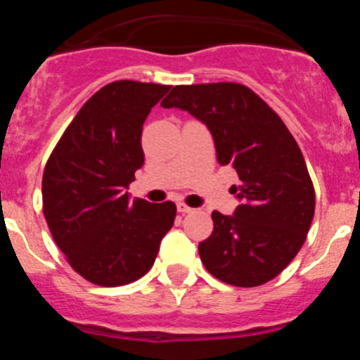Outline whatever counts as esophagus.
<instances>
[{
  "instance_id": "34e87169",
  "label": "esophagus",
  "mask_w": 360,
  "mask_h": 360,
  "mask_svg": "<svg viewBox=\"0 0 360 360\" xmlns=\"http://www.w3.org/2000/svg\"><path fill=\"white\" fill-rule=\"evenodd\" d=\"M176 211H178V212H182V214H187V212H193V211H195V209L187 207L186 203L178 202V203H176Z\"/></svg>"
}]
</instances>
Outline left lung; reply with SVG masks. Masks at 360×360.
<instances>
[{
  "label": "left lung",
  "instance_id": "8db88e82",
  "mask_svg": "<svg viewBox=\"0 0 360 360\" xmlns=\"http://www.w3.org/2000/svg\"><path fill=\"white\" fill-rule=\"evenodd\" d=\"M162 108H178L207 126L219 165L240 176L234 214L212 212L202 263L234 287L274 279L295 257L314 219L316 193L303 153L265 101L236 82L174 86Z\"/></svg>",
  "mask_w": 360,
  "mask_h": 360
}]
</instances>
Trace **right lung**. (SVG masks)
I'll return each mask as SVG.
<instances>
[{
  "label": "right lung",
  "instance_id": "1",
  "mask_svg": "<svg viewBox=\"0 0 360 360\" xmlns=\"http://www.w3.org/2000/svg\"><path fill=\"white\" fill-rule=\"evenodd\" d=\"M171 86L115 81L79 110L43 174V212L72 269L101 287L136 281L173 227V202L129 196L144 165L142 126Z\"/></svg>",
  "mask_w": 360,
  "mask_h": 360
}]
</instances>
